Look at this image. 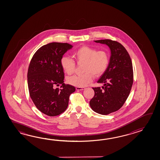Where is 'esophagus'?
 I'll use <instances>...</instances> for the list:
<instances>
[{"mask_svg": "<svg viewBox=\"0 0 160 160\" xmlns=\"http://www.w3.org/2000/svg\"><path fill=\"white\" fill-rule=\"evenodd\" d=\"M84 89H85V88H83V87H76L77 90H83Z\"/></svg>", "mask_w": 160, "mask_h": 160, "instance_id": "1", "label": "esophagus"}]
</instances>
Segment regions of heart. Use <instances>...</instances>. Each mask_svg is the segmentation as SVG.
Segmentation results:
<instances>
[{"label": "heart", "instance_id": "obj_1", "mask_svg": "<svg viewBox=\"0 0 160 160\" xmlns=\"http://www.w3.org/2000/svg\"><path fill=\"white\" fill-rule=\"evenodd\" d=\"M72 55L77 63H83L82 72H84L68 77L67 78L68 83L74 86H86L92 81L94 75L97 77L102 75L109 65V54L105 50H97L95 48L83 46L76 50ZM61 64L63 70L68 75H71L75 71V61L69 57H63Z\"/></svg>", "mask_w": 160, "mask_h": 160}]
</instances>
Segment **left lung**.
I'll return each instance as SVG.
<instances>
[{
  "label": "left lung",
  "instance_id": "8db88e82",
  "mask_svg": "<svg viewBox=\"0 0 160 160\" xmlns=\"http://www.w3.org/2000/svg\"><path fill=\"white\" fill-rule=\"evenodd\" d=\"M106 44L111 50L108 67L97 81L103 83L92 88L94 95L90 106L95 112L102 115L118 110L129 97L133 83V65L126 48L117 41L111 39L94 41Z\"/></svg>",
  "mask_w": 160,
  "mask_h": 160
}]
</instances>
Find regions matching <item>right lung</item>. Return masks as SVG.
<instances>
[{"label":"right lung","mask_w":160,"mask_h":160,"mask_svg":"<svg viewBox=\"0 0 160 160\" xmlns=\"http://www.w3.org/2000/svg\"><path fill=\"white\" fill-rule=\"evenodd\" d=\"M72 48L67 43L52 42L39 48L31 60L27 72L30 96L35 106L50 117L64 112L74 86L63 83L65 73L61 60ZM62 85L60 89L56 86Z\"/></svg>","instance_id":"add662e5"}]
</instances>
